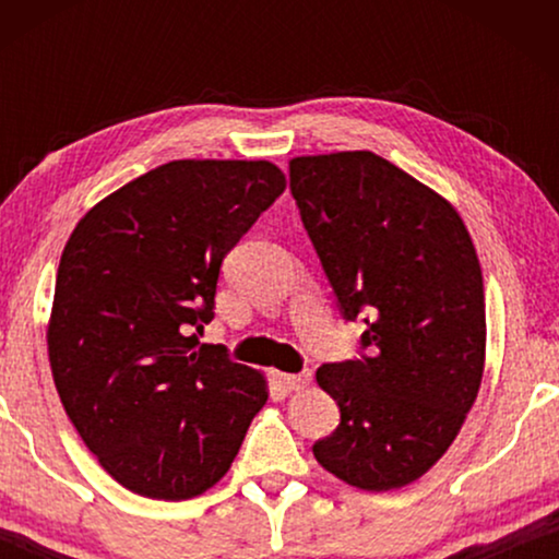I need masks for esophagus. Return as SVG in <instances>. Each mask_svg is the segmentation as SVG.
<instances>
[{
  "label": "esophagus",
  "instance_id": "1",
  "mask_svg": "<svg viewBox=\"0 0 559 559\" xmlns=\"http://www.w3.org/2000/svg\"><path fill=\"white\" fill-rule=\"evenodd\" d=\"M280 381L285 384L289 392H300V389H308L312 381V371H300V373H280Z\"/></svg>",
  "mask_w": 559,
  "mask_h": 559
}]
</instances>
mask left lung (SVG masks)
<instances>
[{
	"instance_id": "8db88e82",
	"label": "left lung",
	"mask_w": 559,
	"mask_h": 559,
	"mask_svg": "<svg viewBox=\"0 0 559 559\" xmlns=\"http://www.w3.org/2000/svg\"><path fill=\"white\" fill-rule=\"evenodd\" d=\"M289 190L369 356L323 364L341 425L316 461L361 491L415 484L445 455L486 366L478 254L455 205L369 150L289 159Z\"/></svg>"
}]
</instances>
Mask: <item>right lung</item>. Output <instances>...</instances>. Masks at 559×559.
<instances>
[{
	"label": "right lung",
	"instance_id": "right-lung-1",
	"mask_svg": "<svg viewBox=\"0 0 559 559\" xmlns=\"http://www.w3.org/2000/svg\"><path fill=\"white\" fill-rule=\"evenodd\" d=\"M285 186L270 159H173L98 201L66 243L52 381L81 440L132 493H205L266 404L264 373L198 333L221 262Z\"/></svg>",
	"mask_w": 559,
	"mask_h": 559
}]
</instances>
